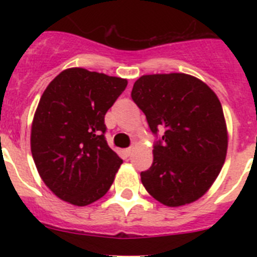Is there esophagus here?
I'll return each mask as SVG.
<instances>
[{
    "label": "esophagus",
    "mask_w": 257,
    "mask_h": 257,
    "mask_svg": "<svg viewBox=\"0 0 257 257\" xmlns=\"http://www.w3.org/2000/svg\"><path fill=\"white\" fill-rule=\"evenodd\" d=\"M131 153H133V148H127V149H124V154H126V156H130Z\"/></svg>",
    "instance_id": "34e87169"
}]
</instances>
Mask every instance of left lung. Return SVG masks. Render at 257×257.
<instances>
[{"label":"left lung","mask_w":257,"mask_h":257,"mask_svg":"<svg viewBox=\"0 0 257 257\" xmlns=\"http://www.w3.org/2000/svg\"><path fill=\"white\" fill-rule=\"evenodd\" d=\"M131 97L158 138L153 163L140 174L148 193L169 207L201 198L225 162L228 133L221 103L201 79L184 73L148 74Z\"/></svg>","instance_id":"8db88e82"}]
</instances>
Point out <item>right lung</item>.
<instances>
[{
	"instance_id": "obj_1",
	"label": "right lung",
	"mask_w": 257,
	"mask_h": 257,
	"mask_svg": "<svg viewBox=\"0 0 257 257\" xmlns=\"http://www.w3.org/2000/svg\"><path fill=\"white\" fill-rule=\"evenodd\" d=\"M126 86L127 79L69 68L41 96L32 156L41 179L63 201L87 206L113 184L122 160L106 143L104 117Z\"/></svg>"
}]
</instances>
